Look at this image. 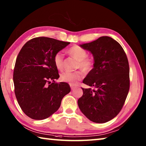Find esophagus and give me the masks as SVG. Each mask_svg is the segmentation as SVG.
<instances>
[{
    "mask_svg": "<svg viewBox=\"0 0 146 146\" xmlns=\"http://www.w3.org/2000/svg\"><path fill=\"white\" fill-rule=\"evenodd\" d=\"M70 87H71V89L72 90H74V88H75V86H74L73 85H70Z\"/></svg>",
    "mask_w": 146,
    "mask_h": 146,
    "instance_id": "34e87169",
    "label": "esophagus"
}]
</instances>
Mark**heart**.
I'll list each match as a JSON object with an SVG mask.
<instances>
[{"mask_svg":"<svg viewBox=\"0 0 146 146\" xmlns=\"http://www.w3.org/2000/svg\"><path fill=\"white\" fill-rule=\"evenodd\" d=\"M68 53L72 57L78 61L76 67L81 70L90 72L94 66L93 58L88 56V52L85 49L79 46H73L68 49ZM63 54L61 51L56 53L54 56V63L56 68L58 70H62L63 68ZM84 74L82 71H78L76 72H64L61 74L60 78L64 82H69L71 84H76L79 80L82 79Z\"/></svg>","mask_w":146,"mask_h":146,"instance_id":"1","label":"heart"}]
</instances>
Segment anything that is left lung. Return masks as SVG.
Here are the masks:
<instances>
[{
  "mask_svg": "<svg viewBox=\"0 0 146 146\" xmlns=\"http://www.w3.org/2000/svg\"><path fill=\"white\" fill-rule=\"evenodd\" d=\"M80 46L92 54L94 66L83 80L93 89L82 88L78 107L92 122H107L119 113L129 90L126 54L117 41L107 36Z\"/></svg>",
  "mask_w": 146,
  "mask_h": 146,
  "instance_id": "1",
  "label": "left lung"
}]
</instances>
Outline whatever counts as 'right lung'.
Here are the masks:
<instances>
[{"label":"right lung","instance_id":"1","mask_svg":"<svg viewBox=\"0 0 146 146\" xmlns=\"http://www.w3.org/2000/svg\"><path fill=\"white\" fill-rule=\"evenodd\" d=\"M70 42L44 37L27 42L17 56L13 82L17 102L23 112L34 120L50 117L60 108L63 97L71 91L59 78L54 56Z\"/></svg>","mask_w":146,"mask_h":146}]
</instances>
